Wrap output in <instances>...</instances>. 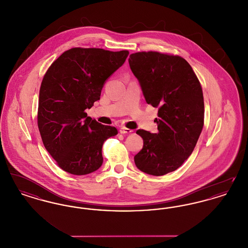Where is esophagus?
Here are the masks:
<instances>
[{"mask_svg":"<svg viewBox=\"0 0 248 248\" xmlns=\"http://www.w3.org/2000/svg\"><path fill=\"white\" fill-rule=\"evenodd\" d=\"M133 132V130L128 129V128H125V127H122L121 129H120V133L121 134H124V135H125V134H131Z\"/></svg>","mask_w":248,"mask_h":248,"instance_id":"obj_1","label":"esophagus"}]
</instances>
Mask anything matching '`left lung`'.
Returning a JSON list of instances; mask_svg holds the SVG:
<instances>
[{"instance_id":"8db88e82","label":"left lung","mask_w":248,"mask_h":248,"mask_svg":"<svg viewBox=\"0 0 248 248\" xmlns=\"http://www.w3.org/2000/svg\"><path fill=\"white\" fill-rule=\"evenodd\" d=\"M128 62L146 102L158 108V131H137L143 148L135 164L146 174L163 176L181 166L200 137L204 116L200 82L189 63L177 56L139 52L130 55Z\"/></svg>"}]
</instances>
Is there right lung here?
Wrapping results in <instances>:
<instances>
[{"label": "right lung", "mask_w": 248, "mask_h": 248, "mask_svg": "<svg viewBox=\"0 0 248 248\" xmlns=\"http://www.w3.org/2000/svg\"><path fill=\"white\" fill-rule=\"evenodd\" d=\"M129 52L71 48L50 66L40 88L38 127L42 140L60 168L87 175L103 163L102 146L118 131L87 116L86 108L100 99L107 80Z\"/></svg>", "instance_id": "add662e5"}]
</instances>
